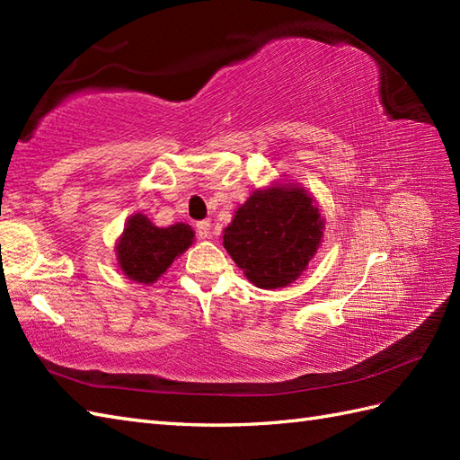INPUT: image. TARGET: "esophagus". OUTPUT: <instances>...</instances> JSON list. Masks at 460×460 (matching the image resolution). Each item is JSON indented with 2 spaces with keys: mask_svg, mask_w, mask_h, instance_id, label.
I'll list each match as a JSON object with an SVG mask.
<instances>
[{
  "mask_svg": "<svg viewBox=\"0 0 460 460\" xmlns=\"http://www.w3.org/2000/svg\"><path fill=\"white\" fill-rule=\"evenodd\" d=\"M209 229H211V223L209 221H198V223H195V231H198V237L199 239H208L209 237Z\"/></svg>",
  "mask_w": 460,
  "mask_h": 460,
  "instance_id": "1",
  "label": "esophagus"
}]
</instances>
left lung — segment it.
Returning <instances> with one entry per match:
<instances>
[{
  "mask_svg": "<svg viewBox=\"0 0 460 460\" xmlns=\"http://www.w3.org/2000/svg\"><path fill=\"white\" fill-rule=\"evenodd\" d=\"M324 233L314 199L298 183L255 190L223 231V247L259 288L295 282L316 255Z\"/></svg>",
  "mask_w": 460,
  "mask_h": 460,
  "instance_id": "left-lung-1",
  "label": "left lung"
}]
</instances>
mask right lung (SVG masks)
Returning a JSON list of instances; mask_svg holds the SVG:
<instances>
[{
  "label": "right lung",
  "instance_id": "obj_1",
  "mask_svg": "<svg viewBox=\"0 0 460 460\" xmlns=\"http://www.w3.org/2000/svg\"><path fill=\"white\" fill-rule=\"evenodd\" d=\"M195 233L185 223H175L170 227H155L142 213H134L124 225V231L116 243V259L126 277L142 285H152L173 259L188 251Z\"/></svg>",
  "mask_w": 460,
  "mask_h": 460
}]
</instances>
